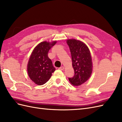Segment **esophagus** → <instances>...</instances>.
I'll return each mask as SVG.
<instances>
[{
    "label": "esophagus",
    "instance_id": "esophagus-1",
    "mask_svg": "<svg viewBox=\"0 0 122 122\" xmlns=\"http://www.w3.org/2000/svg\"><path fill=\"white\" fill-rule=\"evenodd\" d=\"M64 69H65V67H61L60 68H59V69L60 70H64Z\"/></svg>",
    "mask_w": 122,
    "mask_h": 122
}]
</instances>
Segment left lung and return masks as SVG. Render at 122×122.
<instances>
[{"label":"left lung","instance_id":"left-lung-1","mask_svg":"<svg viewBox=\"0 0 122 122\" xmlns=\"http://www.w3.org/2000/svg\"><path fill=\"white\" fill-rule=\"evenodd\" d=\"M71 54L75 74L69 80L74 86H79L89 79L93 71V62L89 48L83 42L75 39L67 40Z\"/></svg>","mask_w":122,"mask_h":122}]
</instances>
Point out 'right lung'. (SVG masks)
Wrapping results in <instances>:
<instances>
[{
  "instance_id": "obj_1",
  "label": "right lung",
  "mask_w": 122,
  "mask_h": 122,
  "mask_svg": "<svg viewBox=\"0 0 122 122\" xmlns=\"http://www.w3.org/2000/svg\"><path fill=\"white\" fill-rule=\"evenodd\" d=\"M57 43L43 41L36 45L28 60L27 73L30 79L35 84L41 86L46 83L55 71L52 62L48 56L51 48Z\"/></svg>"
}]
</instances>
